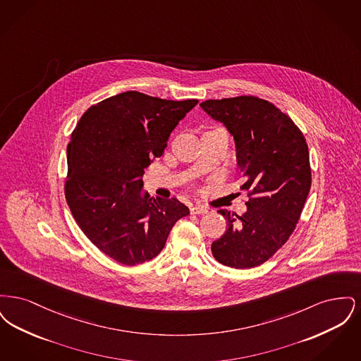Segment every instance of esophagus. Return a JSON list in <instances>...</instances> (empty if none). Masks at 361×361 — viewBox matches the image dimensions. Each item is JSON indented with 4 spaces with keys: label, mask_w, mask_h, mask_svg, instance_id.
Returning a JSON list of instances; mask_svg holds the SVG:
<instances>
[{
    "label": "esophagus",
    "mask_w": 361,
    "mask_h": 361,
    "mask_svg": "<svg viewBox=\"0 0 361 361\" xmlns=\"http://www.w3.org/2000/svg\"><path fill=\"white\" fill-rule=\"evenodd\" d=\"M208 208L204 206H192L190 207V212L192 214H206Z\"/></svg>",
    "instance_id": "obj_1"
}]
</instances>
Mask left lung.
Here are the masks:
<instances>
[{
  "label": "left lung",
  "mask_w": 361,
  "mask_h": 361,
  "mask_svg": "<svg viewBox=\"0 0 361 361\" xmlns=\"http://www.w3.org/2000/svg\"><path fill=\"white\" fill-rule=\"evenodd\" d=\"M200 106L234 137L240 189L249 192L243 215L218 211L227 230L212 242V255L230 268H255L288 240L300 218L311 187L306 139L290 116L255 96L207 100Z\"/></svg>",
  "instance_id": "8db88e82"
}]
</instances>
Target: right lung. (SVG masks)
I'll return each instance as SVG.
<instances>
[{"label": "right lung", "instance_id": "add662e5", "mask_svg": "<svg viewBox=\"0 0 361 361\" xmlns=\"http://www.w3.org/2000/svg\"><path fill=\"white\" fill-rule=\"evenodd\" d=\"M199 103L135 90L92 105L68 145L65 196L77 224L104 255L124 265L158 256L188 207L143 192V173Z\"/></svg>", "mask_w": 361, "mask_h": 361}]
</instances>
